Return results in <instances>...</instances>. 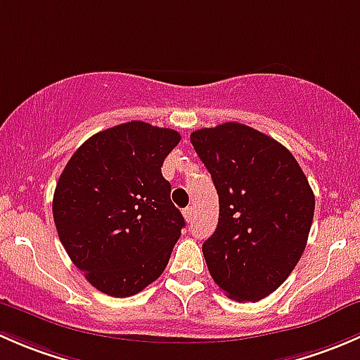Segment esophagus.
<instances>
[{
	"mask_svg": "<svg viewBox=\"0 0 360 360\" xmlns=\"http://www.w3.org/2000/svg\"><path fill=\"white\" fill-rule=\"evenodd\" d=\"M183 216H184V219L188 221V223H191V221H193V216H195L193 207H186V209L183 210Z\"/></svg>",
	"mask_w": 360,
	"mask_h": 360,
	"instance_id": "34e87169",
	"label": "esophagus"
}]
</instances>
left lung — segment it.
<instances>
[{
    "instance_id": "left-lung-1",
    "label": "left lung",
    "mask_w": 360,
    "mask_h": 360,
    "mask_svg": "<svg viewBox=\"0 0 360 360\" xmlns=\"http://www.w3.org/2000/svg\"><path fill=\"white\" fill-rule=\"evenodd\" d=\"M190 139L219 195L217 228L202 245L210 277L231 300H263L307 248L315 210L307 176L288 148L244 123Z\"/></svg>"
}]
</instances>
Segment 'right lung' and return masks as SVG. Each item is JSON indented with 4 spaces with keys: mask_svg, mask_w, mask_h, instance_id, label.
<instances>
[{
    "mask_svg": "<svg viewBox=\"0 0 360 360\" xmlns=\"http://www.w3.org/2000/svg\"><path fill=\"white\" fill-rule=\"evenodd\" d=\"M179 132L127 122L94 134L69 158L53 221L76 268L101 292L127 297L165 270L184 217L162 176Z\"/></svg>",
    "mask_w": 360,
    "mask_h": 360,
    "instance_id": "right-lung-1",
    "label": "right lung"
}]
</instances>
